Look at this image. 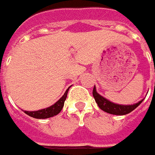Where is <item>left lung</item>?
Masks as SVG:
<instances>
[{"instance_id": "obj_1", "label": "left lung", "mask_w": 155, "mask_h": 155, "mask_svg": "<svg viewBox=\"0 0 155 155\" xmlns=\"http://www.w3.org/2000/svg\"><path fill=\"white\" fill-rule=\"evenodd\" d=\"M93 96H94L95 102L99 106V107L101 110H103L106 113L115 115H125L130 112H132L134 109H136L139 105L142 103L143 100L140 101L138 103L133 105H119L113 103L109 101L108 100L105 99L101 95H100L95 90V87L93 89Z\"/></svg>"}]
</instances>
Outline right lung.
I'll return each instance as SVG.
<instances>
[{"label":"right lung","mask_w":155,"mask_h":155,"mask_svg":"<svg viewBox=\"0 0 155 155\" xmlns=\"http://www.w3.org/2000/svg\"><path fill=\"white\" fill-rule=\"evenodd\" d=\"M69 88L66 90L64 95L53 106H51V107H48V108L39 110V111H34V112L25 111V113L27 115L31 116L32 118H35V119H48V118H51V117H53L54 115H57L62 110L63 107H64V102H65V99H66Z\"/></svg>","instance_id":"1"}]
</instances>
